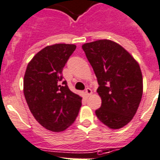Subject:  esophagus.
Wrapping results in <instances>:
<instances>
[{"label": "esophagus", "mask_w": 160, "mask_h": 160, "mask_svg": "<svg viewBox=\"0 0 160 160\" xmlns=\"http://www.w3.org/2000/svg\"><path fill=\"white\" fill-rule=\"evenodd\" d=\"M85 93L88 96H91V95L92 94V89H91V88H86V90H85Z\"/></svg>", "instance_id": "34e87169"}]
</instances>
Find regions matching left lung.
<instances>
[{
	"instance_id": "left-lung-1",
	"label": "left lung",
	"mask_w": 160,
	"mask_h": 160,
	"mask_svg": "<svg viewBox=\"0 0 160 160\" xmlns=\"http://www.w3.org/2000/svg\"><path fill=\"white\" fill-rule=\"evenodd\" d=\"M82 47L99 84L101 106L96 110V116L109 128H121L132 119L142 101L143 79L139 64L113 41H95Z\"/></svg>"
}]
</instances>
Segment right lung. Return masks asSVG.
Listing matches in <instances>:
<instances>
[{
    "label": "right lung",
    "instance_id": "add662e5",
    "mask_svg": "<svg viewBox=\"0 0 160 160\" xmlns=\"http://www.w3.org/2000/svg\"><path fill=\"white\" fill-rule=\"evenodd\" d=\"M73 44L47 46L28 63L23 94L30 111L42 127L61 132L72 125L82 105V97L71 92L62 71L75 51Z\"/></svg>",
    "mask_w": 160,
    "mask_h": 160
}]
</instances>
